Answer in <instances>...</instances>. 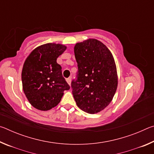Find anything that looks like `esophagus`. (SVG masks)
Listing matches in <instances>:
<instances>
[{"label":"esophagus","mask_w":154,"mask_h":154,"mask_svg":"<svg viewBox=\"0 0 154 154\" xmlns=\"http://www.w3.org/2000/svg\"><path fill=\"white\" fill-rule=\"evenodd\" d=\"M66 82L68 83V84H69V85H71V78H68V79H66Z\"/></svg>","instance_id":"esophagus-1"}]
</instances>
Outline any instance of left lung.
Masks as SVG:
<instances>
[{"mask_svg": "<svg viewBox=\"0 0 154 154\" xmlns=\"http://www.w3.org/2000/svg\"><path fill=\"white\" fill-rule=\"evenodd\" d=\"M74 53L77 79L72 81V95L78 107L90 114L103 111L113 100L118 85L116 64L111 52L96 38L77 43Z\"/></svg>", "mask_w": 154, "mask_h": 154, "instance_id": "1", "label": "left lung"}]
</instances>
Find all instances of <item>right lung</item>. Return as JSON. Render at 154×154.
<instances>
[{
	"instance_id": "obj_1",
	"label": "right lung",
	"mask_w": 154,
	"mask_h": 154,
	"mask_svg": "<svg viewBox=\"0 0 154 154\" xmlns=\"http://www.w3.org/2000/svg\"><path fill=\"white\" fill-rule=\"evenodd\" d=\"M66 49L62 44L48 43L36 47L26 59L22 71V88L30 105L48 111L60 102L70 86L62 77L57 58Z\"/></svg>"
}]
</instances>
